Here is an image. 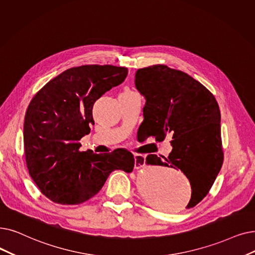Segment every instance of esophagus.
Here are the masks:
<instances>
[{
	"label": "esophagus",
	"instance_id": "obj_1",
	"mask_svg": "<svg viewBox=\"0 0 255 255\" xmlns=\"http://www.w3.org/2000/svg\"><path fill=\"white\" fill-rule=\"evenodd\" d=\"M135 160V169H140L145 165V156L141 154H134Z\"/></svg>",
	"mask_w": 255,
	"mask_h": 255
}]
</instances>
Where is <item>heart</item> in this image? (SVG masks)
I'll return each instance as SVG.
<instances>
[{
    "label": "heart",
    "mask_w": 255,
    "mask_h": 255,
    "mask_svg": "<svg viewBox=\"0 0 255 255\" xmlns=\"http://www.w3.org/2000/svg\"><path fill=\"white\" fill-rule=\"evenodd\" d=\"M125 92H129V91H125Z\"/></svg>",
    "instance_id": "b5f03b06"
}]
</instances>
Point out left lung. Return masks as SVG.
I'll return each instance as SVG.
<instances>
[{
  "instance_id": "obj_1",
  "label": "left lung",
  "mask_w": 255,
  "mask_h": 255,
  "mask_svg": "<svg viewBox=\"0 0 255 255\" xmlns=\"http://www.w3.org/2000/svg\"><path fill=\"white\" fill-rule=\"evenodd\" d=\"M135 86L146 98L138 140L154 136L162 141L167 135L172 137L169 156L150 154L146 163L182 171L191 182L192 197L186 208H192L208 194L223 164L216 98L190 75L164 64L138 69Z\"/></svg>"
}]
</instances>
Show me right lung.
<instances>
[{"instance_id": "1", "label": "right lung", "mask_w": 255, "mask_h": 255, "mask_svg": "<svg viewBox=\"0 0 255 255\" xmlns=\"http://www.w3.org/2000/svg\"><path fill=\"white\" fill-rule=\"evenodd\" d=\"M123 66L86 64L62 72L32 98L24 122L29 174L41 194L63 205L80 204L99 193L115 170L133 171V155L124 149L96 154L80 151L91 132L94 103L123 82Z\"/></svg>"}]
</instances>
